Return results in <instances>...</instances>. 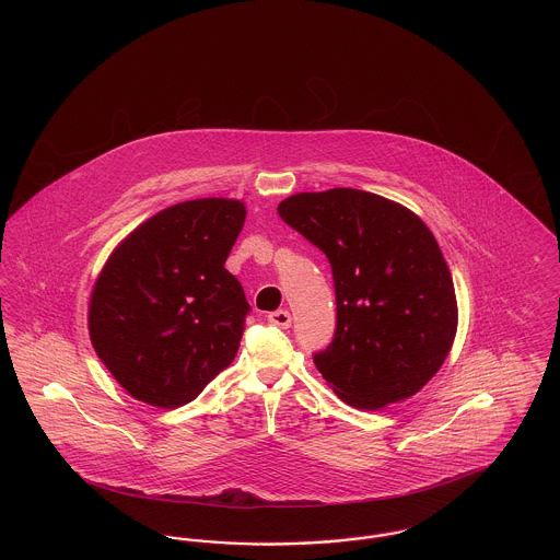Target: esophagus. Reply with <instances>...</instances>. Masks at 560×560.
<instances>
[{
	"mask_svg": "<svg viewBox=\"0 0 560 560\" xmlns=\"http://www.w3.org/2000/svg\"><path fill=\"white\" fill-rule=\"evenodd\" d=\"M268 323L270 325H277L281 329H288L292 325V315L288 311H275L268 315Z\"/></svg>",
	"mask_w": 560,
	"mask_h": 560,
	"instance_id": "1",
	"label": "esophagus"
}]
</instances>
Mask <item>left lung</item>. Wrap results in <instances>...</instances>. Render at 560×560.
<instances>
[{
  "label": "left lung",
  "instance_id": "left-lung-1",
  "mask_svg": "<svg viewBox=\"0 0 560 560\" xmlns=\"http://www.w3.org/2000/svg\"><path fill=\"white\" fill-rule=\"evenodd\" d=\"M277 212L331 265L338 325L315 365L334 393L375 411L422 390L457 331L452 272L427 224L359 188L298 192Z\"/></svg>",
  "mask_w": 560,
  "mask_h": 560
}]
</instances>
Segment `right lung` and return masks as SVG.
<instances>
[{
  "instance_id": "obj_1",
  "label": "right lung",
  "mask_w": 560,
  "mask_h": 560,
  "mask_svg": "<svg viewBox=\"0 0 560 560\" xmlns=\"http://www.w3.org/2000/svg\"><path fill=\"white\" fill-rule=\"evenodd\" d=\"M240 199L183 201L110 252L88 306L90 340L128 395L160 409L199 397L240 348L249 304L224 262L245 222Z\"/></svg>"
}]
</instances>
